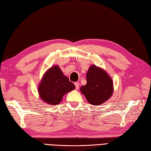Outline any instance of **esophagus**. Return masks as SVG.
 <instances>
[{
    "instance_id": "esophagus-1",
    "label": "esophagus",
    "mask_w": 151,
    "mask_h": 151,
    "mask_svg": "<svg viewBox=\"0 0 151 151\" xmlns=\"http://www.w3.org/2000/svg\"><path fill=\"white\" fill-rule=\"evenodd\" d=\"M75 86L76 89V90L78 89V88H79V83H78V82H75Z\"/></svg>"
}]
</instances>
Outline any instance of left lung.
Returning <instances> with one entry per match:
<instances>
[{"instance_id": "8db88e82", "label": "left lung", "mask_w": 151, "mask_h": 151, "mask_svg": "<svg viewBox=\"0 0 151 151\" xmlns=\"http://www.w3.org/2000/svg\"><path fill=\"white\" fill-rule=\"evenodd\" d=\"M86 80L87 83L80 87V91L89 103L96 106L109 99L113 92V83L104 70L91 65L87 73Z\"/></svg>"}]
</instances>
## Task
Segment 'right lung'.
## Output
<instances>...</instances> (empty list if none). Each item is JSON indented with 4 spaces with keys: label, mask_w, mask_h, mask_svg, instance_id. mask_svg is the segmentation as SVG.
Segmentation results:
<instances>
[{
    "label": "right lung",
    "mask_w": 151,
    "mask_h": 151,
    "mask_svg": "<svg viewBox=\"0 0 151 151\" xmlns=\"http://www.w3.org/2000/svg\"><path fill=\"white\" fill-rule=\"evenodd\" d=\"M74 83L63 75L58 66L47 71L38 87V93L43 101L51 105H57L62 101L65 93L75 89Z\"/></svg>",
    "instance_id": "1"
}]
</instances>
